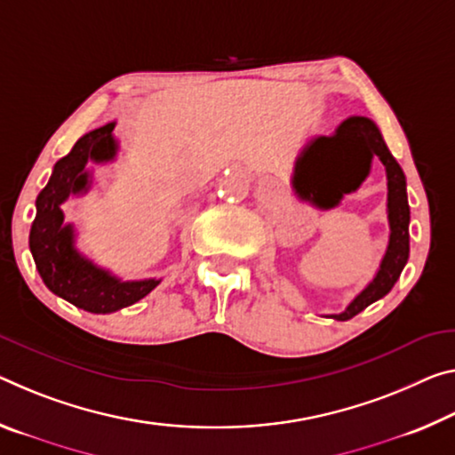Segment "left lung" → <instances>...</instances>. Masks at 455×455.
<instances>
[{"instance_id": "obj_1", "label": "left lung", "mask_w": 455, "mask_h": 455, "mask_svg": "<svg viewBox=\"0 0 455 455\" xmlns=\"http://www.w3.org/2000/svg\"><path fill=\"white\" fill-rule=\"evenodd\" d=\"M374 157H379L387 170V214L391 235L374 279L350 301L342 314L330 315L340 322L355 318L364 307L385 298L407 263L409 202L405 174L388 151L374 121L360 115L342 121L334 135H320L309 141L295 162V192L328 211L340 204L344 194L355 192L364 182L371 174Z\"/></svg>"}]
</instances>
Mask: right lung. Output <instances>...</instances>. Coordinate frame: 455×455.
<instances>
[{
	"instance_id": "right-lung-1",
	"label": "right lung",
	"mask_w": 455,
	"mask_h": 455,
	"mask_svg": "<svg viewBox=\"0 0 455 455\" xmlns=\"http://www.w3.org/2000/svg\"><path fill=\"white\" fill-rule=\"evenodd\" d=\"M115 124L92 129L75 143L68 156L56 162L44 190L36 198L30 251L42 281L52 293L91 314H111L127 307L160 283V279L121 281L100 269L75 247V228L64 225L60 204L70 194L91 188L86 164L111 162L117 154Z\"/></svg>"
}]
</instances>
